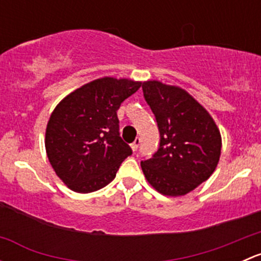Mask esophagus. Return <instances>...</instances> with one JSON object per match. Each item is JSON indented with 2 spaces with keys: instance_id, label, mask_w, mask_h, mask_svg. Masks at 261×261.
<instances>
[{
  "instance_id": "34e87169",
  "label": "esophagus",
  "mask_w": 261,
  "mask_h": 261,
  "mask_svg": "<svg viewBox=\"0 0 261 261\" xmlns=\"http://www.w3.org/2000/svg\"><path fill=\"white\" fill-rule=\"evenodd\" d=\"M140 143H141L140 139L136 138L135 141H134V143L131 144V149H133V151H136V150H138V147H139V145H140Z\"/></svg>"
}]
</instances>
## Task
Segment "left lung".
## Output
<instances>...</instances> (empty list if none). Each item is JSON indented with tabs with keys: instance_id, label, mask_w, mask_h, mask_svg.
Segmentation results:
<instances>
[{
	"instance_id": "1",
	"label": "left lung",
	"mask_w": 261,
	"mask_h": 261,
	"mask_svg": "<svg viewBox=\"0 0 261 261\" xmlns=\"http://www.w3.org/2000/svg\"><path fill=\"white\" fill-rule=\"evenodd\" d=\"M143 92L156 118L160 146L141 162L150 186L168 197L196 189L215 172L222 147L212 116L186 89L160 81H146Z\"/></svg>"
}]
</instances>
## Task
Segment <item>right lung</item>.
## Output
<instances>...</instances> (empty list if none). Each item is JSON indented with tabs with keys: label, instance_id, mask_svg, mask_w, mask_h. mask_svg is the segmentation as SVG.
Segmentation results:
<instances>
[{
	"label": "right lung",
	"instance_id": "right-lung-1",
	"mask_svg": "<svg viewBox=\"0 0 261 261\" xmlns=\"http://www.w3.org/2000/svg\"><path fill=\"white\" fill-rule=\"evenodd\" d=\"M141 82L94 80L65 96L50 115L45 150L63 183L77 193H91L115 179L131 149L118 133L117 110Z\"/></svg>",
	"mask_w": 261,
	"mask_h": 261
}]
</instances>
